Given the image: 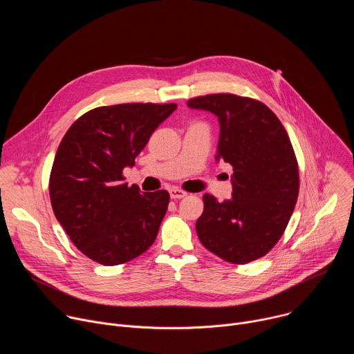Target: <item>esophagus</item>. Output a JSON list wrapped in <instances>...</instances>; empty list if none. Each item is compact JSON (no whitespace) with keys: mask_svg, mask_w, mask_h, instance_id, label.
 <instances>
[{"mask_svg":"<svg viewBox=\"0 0 354 354\" xmlns=\"http://www.w3.org/2000/svg\"><path fill=\"white\" fill-rule=\"evenodd\" d=\"M186 194H187V193L183 192V190H180V189H176V187L169 189V196H171V198H182V197H185Z\"/></svg>","mask_w":354,"mask_h":354,"instance_id":"1","label":"esophagus"}]
</instances>
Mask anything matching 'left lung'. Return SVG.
<instances>
[{
  "label": "left lung",
  "mask_w": 354,
  "mask_h": 354,
  "mask_svg": "<svg viewBox=\"0 0 354 354\" xmlns=\"http://www.w3.org/2000/svg\"><path fill=\"white\" fill-rule=\"evenodd\" d=\"M187 106L217 116L216 161L234 171L230 200L203 196L197 236L227 262L257 261L281 238L297 203L298 165L288 134L266 105L250 97L214 93L193 97Z\"/></svg>",
  "instance_id": "8db88e82"
}]
</instances>
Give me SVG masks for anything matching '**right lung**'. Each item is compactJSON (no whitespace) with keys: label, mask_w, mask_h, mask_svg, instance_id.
I'll list each match as a JSON object with an SVG mask.
<instances>
[{"label":"right lung","mask_w":354,"mask_h":354,"mask_svg":"<svg viewBox=\"0 0 354 354\" xmlns=\"http://www.w3.org/2000/svg\"><path fill=\"white\" fill-rule=\"evenodd\" d=\"M175 104H122L95 108L63 137L50 174V200L56 218L89 259L115 266L154 243L167 213V190L127 186L123 169Z\"/></svg>","instance_id":"add662e5"}]
</instances>
